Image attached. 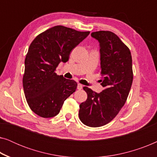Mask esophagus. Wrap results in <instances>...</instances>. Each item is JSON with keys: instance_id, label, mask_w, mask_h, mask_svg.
Segmentation results:
<instances>
[{"instance_id": "esophagus-1", "label": "esophagus", "mask_w": 157, "mask_h": 157, "mask_svg": "<svg viewBox=\"0 0 157 157\" xmlns=\"http://www.w3.org/2000/svg\"><path fill=\"white\" fill-rule=\"evenodd\" d=\"M82 88H83V86L80 84V83H78V86H77V89H78V90H81V89H82Z\"/></svg>"}]
</instances>
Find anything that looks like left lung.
<instances>
[{
    "instance_id": "left-lung-1",
    "label": "left lung",
    "mask_w": 157,
    "mask_h": 157,
    "mask_svg": "<svg viewBox=\"0 0 157 157\" xmlns=\"http://www.w3.org/2000/svg\"><path fill=\"white\" fill-rule=\"evenodd\" d=\"M91 36L100 44L104 90L97 94L83 87L87 99L79 106L78 116L85 125L99 127L112 121L126 101L133 81L132 59L129 48L113 32H93Z\"/></svg>"
}]
</instances>
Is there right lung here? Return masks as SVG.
Returning a JSON list of instances; mask_svg holds the SVG:
<instances>
[{"label":"right lung","instance_id":"obj_1","mask_svg":"<svg viewBox=\"0 0 157 157\" xmlns=\"http://www.w3.org/2000/svg\"><path fill=\"white\" fill-rule=\"evenodd\" d=\"M89 31L56 25L38 34L30 45L25 59L23 91L30 109L43 118L59 113L64 101L76 91L77 83L57 75L56 68Z\"/></svg>","mask_w":157,"mask_h":157}]
</instances>
